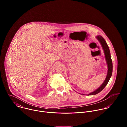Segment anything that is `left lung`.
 Here are the masks:
<instances>
[{"label": "left lung", "mask_w": 127, "mask_h": 127, "mask_svg": "<svg viewBox=\"0 0 127 127\" xmlns=\"http://www.w3.org/2000/svg\"><path fill=\"white\" fill-rule=\"evenodd\" d=\"M96 38L97 39V40L99 41L100 44H101V46L102 47V48L104 51V54L105 55V58L107 66V75L106 76V78L102 83V84L95 91H94L92 93H90L87 95H95L99 93H100L101 90L105 87V86L107 85V83L109 81L113 73V62L111 57V53L110 51L108 48V46L105 42V40L103 38V37L101 35H97L96 37ZM83 95H85L83 94Z\"/></svg>", "instance_id": "1"}]
</instances>
